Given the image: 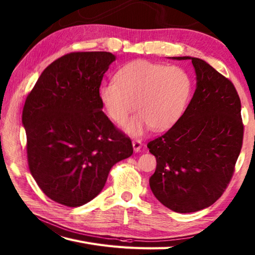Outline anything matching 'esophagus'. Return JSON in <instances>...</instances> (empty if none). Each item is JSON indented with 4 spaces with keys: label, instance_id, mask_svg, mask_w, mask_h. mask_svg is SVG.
Listing matches in <instances>:
<instances>
[{
    "label": "esophagus",
    "instance_id": "1",
    "mask_svg": "<svg viewBox=\"0 0 255 255\" xmlns=\"http://www.w3.org/2000/svg\"><path fill=\"white\" fill-rule=\"evenodd\" d=\"M132 147H133L134 152H139L140 149L142 148V142H141V140H139V139H134V140H132Z\"/></svg>",
    "mask_w": 255,
    "mask_h": 255
}]
</instances>
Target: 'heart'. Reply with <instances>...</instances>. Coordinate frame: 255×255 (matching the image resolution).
Segmentation results:
<instances>
[{
	"label": "heart",
	"mask_w": 255,
	"mask_h": 255,
	"mask_svg": "<svg viewBox=\"0 0 255 255\" xmlns=\"http://www.w3.org/2000/svg\"><path fill=\"white\" fill-rule=\"evenodd\" d=\"M191 93L192 80L184 69L134 60L118 70L115 81L101 86L100 99L108 116L121 126L137 110L139 114L127 125L126 131L141 136L151 127L164 130L176 124Z\"/></svg>",
	"instance_id": "obj_1"
}]
</instances>
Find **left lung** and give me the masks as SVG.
I'll return each instance as SVG.
<instances>
[{"label": "left lung", "mask_w": 255, "mask_h": 255, "mask_svg": "<svg viewBox=\"0 0 255 255\" xmlns=\"http://www.w3.org/2000/svg\"><path fill=\"white\" fill-rule=\"evenodd\" d=\"M191 59L196 90L174 126L148 143L156 158L150 188L175 213L207 208L228 186L243 140L241 102L230 80L206 61Z\"/></svg>", "instance_id": "8db88e82"}]
</instances>
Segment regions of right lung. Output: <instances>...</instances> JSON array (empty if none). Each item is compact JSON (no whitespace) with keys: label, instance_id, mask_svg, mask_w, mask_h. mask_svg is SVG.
<instances>
[{"label":"right lung","instance_id":"add662e5","mask_svg":"<svg viewBox=\"0 0 255 255\" xmlns=\"http://www.w3.org/2000/svg\"><path fill=\"white\" fill-rule=\"evenodd\" d=\"M115 59L106 51L62 56L44 70L25 102L31 175L48 197L68 207L96 197L113 165L133 152L130 138L102 111L100 86Z\"/></svg>","mask_w":255,"mask_h":255}]
</instances>
